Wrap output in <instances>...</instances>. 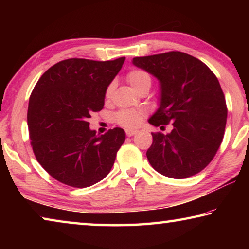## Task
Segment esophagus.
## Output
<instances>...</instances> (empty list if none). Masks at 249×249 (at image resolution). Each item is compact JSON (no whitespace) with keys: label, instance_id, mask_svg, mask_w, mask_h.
Instances as JSON below:
<instances>
[{"label":"esophagus","instance_id":"esophagus-1","mask_svg":"<svg viewBox=\"0 0 249 249\" xmlns=\"http://www.w3.org/2000/svg\"><path fill=\"white\" fill-rule=\"evenodd\" d=\"M136 133H137L136 129H126V135H127L128 137L134 136V135L136 134Z\"/></svg>","mask_w":249,"mask_h":249}]
</instances>
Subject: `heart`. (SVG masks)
<instances>
[{"instance_id": "1", "label": "heart", "mask_w": 249, "mask_h": 249, "mask_svg": "<svg viewBox=\"0 0 249 249\" xmlns=\"http://www.w3.org/2000/svg\"><path fill=\"white\" fill-rule=\"evenodd\" d=\"M126 80L132 86L135 91H138L142 87L151 84V78L150 75L142 69H132L129 70L127 74H126ZM113 92V84L109 83L105 89V99H109ZM145 113L142 109H134V108H125L121 109L115 114V122L119 125L123 126L126 128H134L137 127L138 125L142 123V119H144Z\"/></svg>"}]
</instances>
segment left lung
I'll return each mask as SVG.
<instances>
[{
	"mask_svg": "<svg viewBox=\"0 0 249 249\" xmlns=\"http://www.w3.org/2000/svg\"><path fill=\"white\" fill-rule=\"evenodd\" d=\"M133 64L154 74L161 102L149 119L170 134L151 133L146 153L156 171L169 178L195 176L212 161L224 137L227 107L216 75L199 59L181 52L136 57Z\"/></svg>",
	"mask_w": 249,
	"mask_h": 249,
	"instance_id": "left-lung-1",
	"label": "left lung"
}]
</instances>
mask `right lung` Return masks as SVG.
Returning <instances> with one entry per match:
<instances>
[{"mask_svg": "<svg viewBox=\"0 0 249 249\" xmlns=\"http://www.w3.org/2000/svg\"><path fill=\"white\" fill-rule=\"evenodd\" d=\"M125 57L95 61H59L37 81L29 98L27 124L34 155L59 182L87 188L111 171L125 141L115 127L98 136L88 120L103 108L105 89L119 73Z\"/></svg>", "mask_w": 249, "mask_h": 249, "instance_id": "add662e5", "label": "right lung"}]
</instances>
